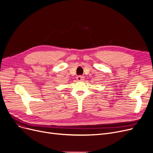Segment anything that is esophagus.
Instances as JSON below:
<instances>
[{
	"label": "esophagus",
	"mask_w": 153,
	"mask_h": 153,
	"mask_svg": "<svg viewBox=\"0 0 153 153\" xmlns=\"http://www.w3.org/2000/svg\"><path fill=\"white\" fill-rule=\"evenodd\" d=\"M76 79L77 81H83L84 80V77L81 76H79L76 77Z\"/></svg>",
	"instance_id": "esophagus-1"
}]
</instances>
